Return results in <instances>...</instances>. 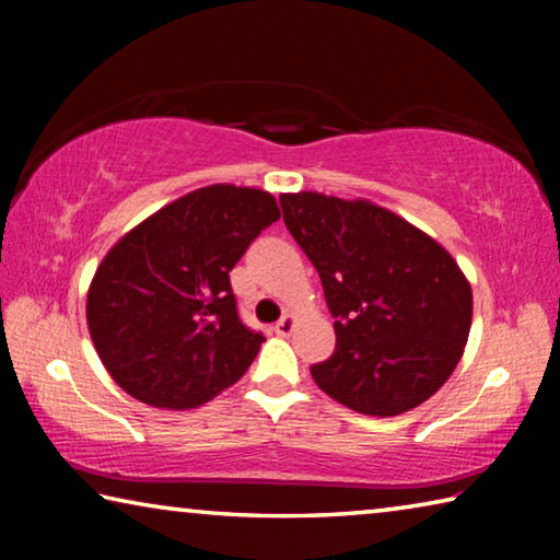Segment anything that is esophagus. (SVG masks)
Returning a JSON list of instances; mask_svg holds the SVG:
<instances>
[{"label":"esophagus","instance_id":"1","mask_svg":"<svg viewBox=\"0 0 560 560\" xmlns=\"http://www.w3.org/2000/svg\"><path fill=\"white\" fill-rule=\"evenodd\" d=\"M293 328H296V316H283L277 326H273V334L277 336H291Z\"/></svg>","mask_w":560,"mask_h":560}]
</instances>
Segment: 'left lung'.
I'll return each mask as SVG.
<instances>
[{"label":"left lung","mask_w":560,"mask_h":560,"mask_svg":"<svg viewBox=\"0 0 560 560\" xmlns=\"http://www.w3.org/2000/svg\"><path fill=\"white\" fill-rule=\"evenodd\" d=\"M283 222L324 283L336 350L311 368L350 410L395 417L454 373L471 328V287L420 226L371 200L283 192Z\"/></svg>","instance_id":"8db88e82"}]
</instances>
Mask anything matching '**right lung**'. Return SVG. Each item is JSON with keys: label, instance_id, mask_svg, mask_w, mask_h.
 Returning a JSON list of instances; mask_svg holds the SVG:
<instances>
[{"label": "right lung", "instance_id": "1", "mask_svg": "<svg viewBox=\"0 0 560 560\" xmlns=\"http://www.w3.org/2000/svg\"><path fill=\"white\" fill-rule=\"evenodd\" d=\"M279 217L267 189L222 183L177 197L110 246L89 287L86 320L122 390L189 410L240 381L264 336L236 316L230 271Z\"/></svg>", "mask_w": 560, "mask_h": 560}]
</instances>
